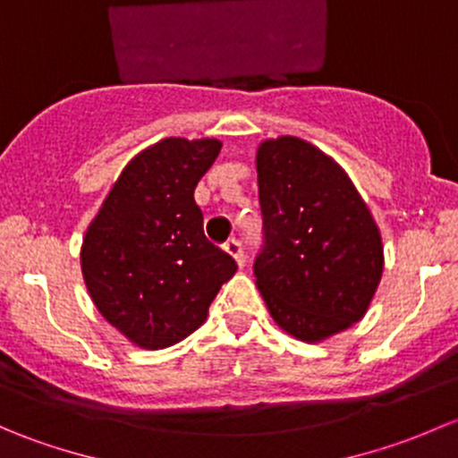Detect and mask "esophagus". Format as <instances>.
<instances>
[{"label": "esophagus", "mask_w": 458, "mask_h": 458, "mask_svg": "<svg viewBox=\"0 0 458 458\" xmlns=\"http://www.w3.org/2000/svg\"><path fill=\"white\" fill-rule=\"evenodd\" d=\"M224 250L228 252L230 257H234V261H237L239 266H243L246 257H243V246H242V242H239V239H230V242L224 246Z\"/></svg>", "instance_id": "1"}]
</instances>
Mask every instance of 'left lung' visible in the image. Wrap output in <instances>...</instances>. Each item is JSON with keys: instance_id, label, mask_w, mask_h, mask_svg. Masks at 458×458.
<instances>
[{"instance_id": "1", "label": "left lung", "mask_w": 458, "mask_h": 458, "mask_svg": "<svg viewBox=\"0 0 458 458\" xmlns=\"http://www.w3.org/2000/svg\"><path fill=\"white\" fill-rule=\"evenodd\" d=\"M257 174L255 276L272 318L308 344L357 323L381 281L383 246L348 174L299 137L263 141Z\"/></svg>"}]
</instances>
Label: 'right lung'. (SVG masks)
I'll return each mask as SVG.
<instances>
[{"label":"right lung","mask_w":458,"mask_h":458,"mask_svg":"<svg viewBox=\"0 0 458 458\" xmlns=\"http://www.w3.org/2000/svg\"><path fill=\"white\" fill-rule=\"evenodd\" d=\"M216 140H161L123 168L88 225L81 272L97 310L132 344L168 348L206 321L237 261L203 234L195 188Z\"/></svg>","instance_id":"obj_1"}]
</instances>
